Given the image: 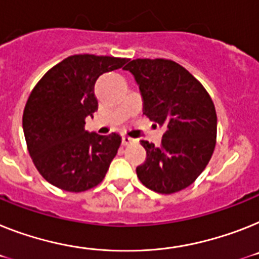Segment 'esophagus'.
Masks as SVG:
<instances>
[{"instance_id": "obj_1", "label": "esophagus", "mask_w": 259, "mask_h": 259, "mask_svg": "<svg viewBox=\"0 0 259 259\" xmlns=\"http://www.w3.org/2000/svg\"><path fill=\"white\" fill-rule=\"evenodd\" d=\"M134 140L133 138H130L129 136H123L122 137V143L123 145H130V143H133Z\"/></svg>"}]
</instances>
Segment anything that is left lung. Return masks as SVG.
Masks as SVG:
<instances>
[{
    "mask_svg": "<svg viewBox=\"0 0 259 259\" xmlns=\"http://www.w3.org/2000/svg\"><path fill=\"white\" fill-rule=\"evenodd\" d=\"M123 69L140 87L143 114L164 129L160 146L141 141L146 160L137 167V177L158 193L184 190L203 172L213 154V101L204 87L172 60L136 59Z\"/></svg>",
    "mask_w": 259,
    "mask_h": 259,
    "instance_id": "1",
    "label": "left lung"
}]
</instances>
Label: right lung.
Returning a JSON list of instances; mask_svg holds the SVG:
<instances>
[{"instance_id":"1","label":"right lung","mask_w":259,"mask_h":259,"mask_svg":"<svg viewBox=\"0 0 259 259\" xmlns=\"http://www.w3.org/2000/svg\"><path fill=\"white\" fill-rule=\"evenodd\" d=\"M125 63L127 59L113 56H68L32 89L23 112V133L32 162L52 186L81 192L105 178L121 136L89 133L84 126L99 108V76Z\"/></svg>"}]
</instances>
